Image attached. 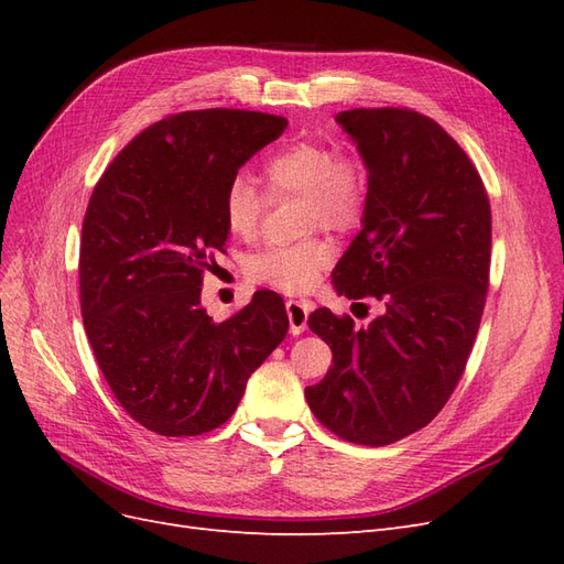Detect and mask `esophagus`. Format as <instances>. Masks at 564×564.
<instances>
[{"instance_id": "34e87169", "label": "esophagus", "mask_w": 564, "mask_h": 564, "mask_svg": "<svg viewBox=\"0 0 564 564\" xmlns=\"http://www.w3.org/2000/svg\"><path fill=\"white\" fill-rule=\"evenodd\" d=\"M284 305H286V315H289V332H292L294 336L305 332V324H308V315H311V303L289 299Z\"/></svg>"}]
</instances>
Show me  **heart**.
I'll list each match as a JSON object with an SVG mask.
<instances>
[{"label": "heart", "mask_w": 564, "mask_h": 564, "mask_svg": "<svg viewBox=\"0 0 564 564\" xmlns=\"http://www.w3.org/2000/svg\"><path fill=\"white\" fill-rule=\"evenodd\" d=\"M263 176L270 196L247 176L230 178L226 187L224 212L235 235L251 237L261 228L270 197H303V232L317 228L350 232L367 214L371 172L360 152H338L334 143L305 139L275 152L265 162ZM334 256V245L313 235L292 245H268L253 251L247 259V272L256 282L299 294L308 292Z\"/></svg>", "instance_id": "1"}]
</instances>
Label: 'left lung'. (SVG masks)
I'll return each instance as SVG.
<instances>
[{
    "label": "left lung",
    "instance_id": "1",
    "mask_svg": "<svg viewBox=\"0 0 564 564\" xmlns=\"http://www.w3.org/2000/svg\"><path fill=\"white\" fill-rule=\"evenodd\" d=\"M369 162L365 228L334 268L369 324L319 308L308 327L327 340L332 367L305 388L311 412L340 440L392 445L447 404L487 301L491 209L475 164L435 119L409 108L336 115Z\"/></svg>",
    "mask_w": 564,
    "mask_h": 564
}]
</instances>
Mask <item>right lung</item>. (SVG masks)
<instances>
[{
	"label": "right lung",
	"mask_w": 564,
	"mask_h": 564,
	"mask_svg": "<svg viewBox=\"0 0 564 564\" xmlns=\"http://www.w3.org/2000/svg\"><path fill=\"white\" fill-rule=\"evenodd\" d=\"M284 129V117L253 110L166 115L94 187L79 242L84 329L117 402L152 433L224 425L286 336L284 301L270 289L226 322L199 308L230 230L226 187Z\"/></svg>",
	"instance_id": "right-lung-1"
}]
</instances>
